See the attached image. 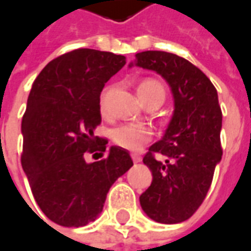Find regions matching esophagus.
Wrapping results in <instances>:
<instances>
[{
	"label": "esophagus",
	"instance_id": "34e87169",
	"mask_svg": "<svg viewBox=\"0 0 251 251\" xmlns=\"http://www.w3.org/2000/svg\"><path fill=\"white\" fill-rule=\"evenodd\" d=\"M132 160H133V162L137 164V162H140V161H142V157H140V155H137V154H132Z\"/></svg>",
	"mask_w": 251,
	"mask_h": 251
}]
</instances>
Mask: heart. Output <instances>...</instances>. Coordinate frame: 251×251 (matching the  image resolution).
<instances>
[{
	"instance_id": "1",
	"label": "heart",
	"mask_w": 251,
	"mask_h": 251,
	"mask_svg": "<svg viewBox=\"0 0 251 251\" xmlns=\"http://www.w3.org/2000/svg\"><path fill=\"white\" fill-rule=\"evenodd\" d=\"M137 96L143 104H147L150 101L162 104L165 101L167 91L165 87L155 79H143L137 83ZM100 107L101 111H105V93L101 96L100 100ZM111 139L117 146L130 150V151H137L143 149L147 143L151 140V132L149 127L137 124H125V125L117 126L115 129H112L111 132Z\"/></svg>"
}]
</instances>
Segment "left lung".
<instances>
[{
    "mask_svg": "<svg viewBox=\"0 0 251 251\" xmlns=\"http://www.w3.org/2000/svg\"><path fill=\"white\" fill-rule=\"evenodd\" d=\"M133 65L162 76L175 107L162 139L143 158L152 180L140 205L155 222L179 224L201 205L222 157L218 94L197 66L176 54L143 51L129 66Z\"/></svg>",
    "mask_w": 251,
    "mask_h": 251,
    "instance_id": "obj_1",
    "label": "left lung"
}]
</instances>
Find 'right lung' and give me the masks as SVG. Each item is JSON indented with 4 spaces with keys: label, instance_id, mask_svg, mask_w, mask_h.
<instances>
[{
    "label": "right lung",
    "instance_id": "add662e5",
    "mask_svg": "<svg viewBox=\"0 0 251 251\" xmlns=\"http://www.w3.org/2000/svg\"><path fill=\"white\" fill-rule=\"evenodd\" d=\"M126 64L124 55L79 48L48 62L31 86L22 119V168L36 201L61 226H84L102 211L109 187L133 165L129 151L111 146L87 163L86 152L107 151L94 136L100 94Z\"/></svg>",
    "mask_w": 251,
    "mask_h": 251
}]
</instances>
